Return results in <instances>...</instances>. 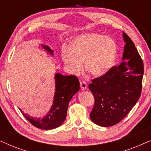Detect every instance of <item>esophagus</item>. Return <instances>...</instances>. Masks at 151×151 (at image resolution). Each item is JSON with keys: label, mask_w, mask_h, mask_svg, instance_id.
Segmentation results:
<instances>
[{"label": "esophagus", "mask_w": 151, "mask_h": 151, "mask_svg": "<svg viewBox=\"0 0 151 151\" xmlns=\"http://www.w3.org/2000/svg\"><path fill=\"white\" fill-rule=\"evenodd\" d=\"M80 88L82 90H86L87 88V84L85 82H80Z\"/></svg>", "instance_id": "34e87169"}]
</instances>
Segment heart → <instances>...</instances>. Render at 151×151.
Wrapping results in <instances>:
<instances>
[{"label": "heart", "mask_w": 151, "mask_h": 151, "mask_svg": "<svg viewBox=\"0 0 151 151\" xmlns=\"http://www.w3.org/2000/svg\"><path fill=\"white\" fill-rule=\"evenodd\" d=\"M117 45L114 39L109 36L87 33L73 38L69 43V50L62 51L63 63L74 74L82 70L95 78L108 73L117 58Z\"/></svg>", "instance_id": "1"}]
</instances>
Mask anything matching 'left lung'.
<instances>
[{
    "label": "left lung",
    "instance_id": "8db88e82",
    "mask_svg": "<svg viewBox=\"0 0 151 151\" xmlns=\"http://www.w3.org/2000/svg\"><path fill=\"white\" fill-rule=\"evenodd\" d=\"M126 43L121 65L113 66L106 75L92 80L88 85L95 99L90 118L108 127L122 120L135 106L142 93L144 64L129 36L123 32Z\"/></svg>",
    "mask_w": 151,
    "mask_h": 151
}]
</instances>
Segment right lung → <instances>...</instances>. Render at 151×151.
Wrapping results in <instances>:
<instances>
[{
    "label": "right lung",
    "instance_id": "obj_1",
    "mask_svg": "<svg viewBox=\"0 0 151 151\" xmlns=\"http://www.w3.org/2000/svg\"><path fill=\"white\" fill-rule=\"evenodd\" d=\"M43 49L53 54V50L49 47L42 45ZM55 89L53 105L48 114L40 119L30 117L28 114H24V117L34 127L44 130H51L59 127L67 117L69 103L72 97L80 89V82L75 76H63L60 73L55 75Z\"/></svg>",
    "mask_w": 151,
    "mask_h": 151
}]
</instances>
